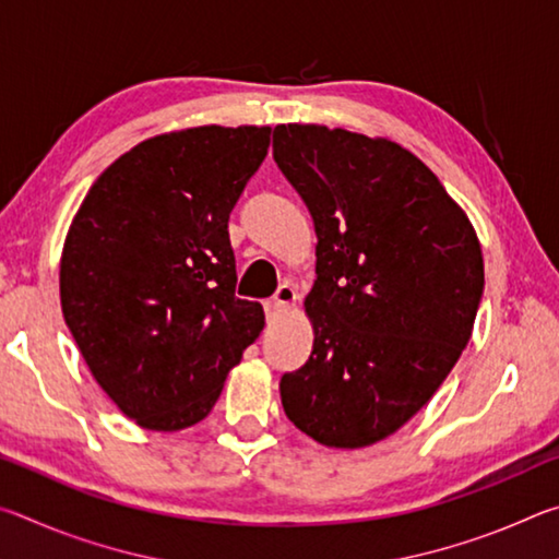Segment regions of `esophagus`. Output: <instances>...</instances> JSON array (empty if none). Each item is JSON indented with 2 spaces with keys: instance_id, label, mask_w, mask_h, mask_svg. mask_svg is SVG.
<instances>
[{
  "instance_id": "1",
  "label": "esophagus",
  "mask_w": 559,
  "mask_h": 559,
  "mask_svg": "<svg viewBox=\"0 0 559 559\" xmlns=\"http://www.w3.org/2000/svg\"><path fill=\"white\" fill-rule=\"evenodd\" d=\"M296 302H298L296 286H290V283H283V286H278L276 296L263 302V308H266V318L269 320H276L281 316H286L288 310H293V306H296Z\"/></svg>"
}]
</instances>
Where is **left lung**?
Listing matches in <instances>:
<instances>
[{
	"label": "left lung",
	"instance_id": "8db88e82",
	"mask_svg": "<svg viewBox=\"0 0 559 559\" xmlns=\"http://www.w3.org/2000/svg\"><path fill=\"white\" fill-rule=\"evenodd\" d=\"M273 159L313 216L316 340L281 377L283 412L318 443L362 449L427 404L484 296L471 222L439 177L392 140L278 126Z\"/></svg>",
	"mask_w": 559,
	"mask_h": 559
}]
</instances>
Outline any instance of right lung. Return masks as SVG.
<instances>
[{
    "label": "right lung",
    "instance_id": "1",
    "mask_svg": "<svg viewBox=\"0 0 559 559\" xmlns=\"http://www.w3.org/2000/svg\"><path fill=\"white\" fill-rule=\"evenodd\" d=\"M271 128L150 138L88 189L61 257L63 320L118 409L153 431L202 421L263 330L236 298L229 214Z\"/></svg>",
    "mask_w": 559,
    "mask_h": 559
}]
</instances>
